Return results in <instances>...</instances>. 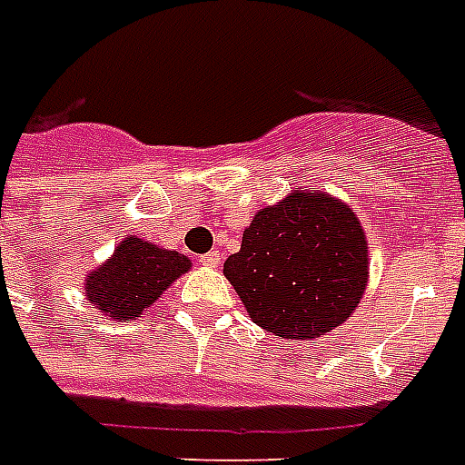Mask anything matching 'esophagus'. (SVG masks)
<instances>
[{"mask_svg": "<svg viewBox=\"0 0 465 465\" xmlns=\"http://www.w3.org/2000/svg\"><path fill=\"white\" fill-rule=\"evenodd\" d=\"M197 261L203 262L204 268H217L219 261H222V255H219V251H210V253H203Z\"/></svg>", "mask_w": 465, "mask_h": 465, "instance_id": "34e87169", "label": "esophagus"}]
</instances>
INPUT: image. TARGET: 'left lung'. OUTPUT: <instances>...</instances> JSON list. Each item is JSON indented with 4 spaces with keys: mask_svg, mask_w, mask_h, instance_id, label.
Here are the masks:
<instances>
[{
    "mask_svg": "<svg viewBox=\"0 0 465 465\" xmlns=\"http://www.w3.org/2000/svg\"><path fill=\"white\" fill-rule=\"evenodd\" d=\"M224 275L253 323L280 338H321L360 304L367 239L347 204L294 193L255 214Z\"/></svg>",
    "mask_w": 465,
    "mask_h": 465,
    "instance_id": "obj_1",
    "label": "left lung"
}]
</instances>
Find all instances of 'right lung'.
Masks as SVG:
<instances>
[{
    "instance_id": "right-lung-1",
    "label": "right lung",
    "mask_w": 465,
    "mask_h": 465,
    "mask_svg": "<svg viewBox=\"0 0 465 465\" xmlns=\"http://www.w3.org/2000/svg\"><path fill=\"white\" fill-rule=\"evenodd\" d=\"M190 268L185 255L163 251L142 239H125L115 255L86 277V297L101 313L118 321L140 318L175 277Z\"/></svg>"
}]
</instances>
